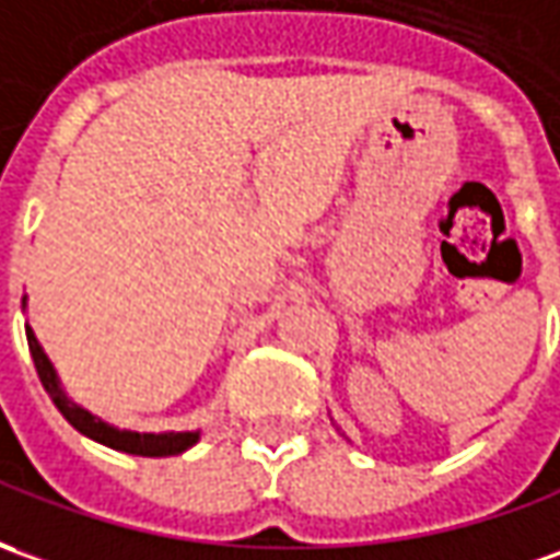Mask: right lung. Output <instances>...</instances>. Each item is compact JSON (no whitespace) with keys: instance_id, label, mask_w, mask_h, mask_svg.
Returning a JSON list of instances; mask_svg holds the SVG:
<instances>
[{"instance_id":"1","label":"right lung","mask_w":560,"mask_h":560,"mask_svg":"<svg viewBox=\"0 0 560 560\" xmlns=\"http://www.w3.org/2000/svg\"><path fill=\"white\" fill-rule=\"evenodd\" d=\"M26 345H30V353H33L38 381H42L45 393H48V396L54 399V405L60 408V415H63V418H67L79 433L91 435L94 442H103V445H109V448L115 451H127V454H140V457H167V454H183L185 448H191V445L198 442V433H161V435L127 433V430H115V427H109V423L96 420L94 415H88L84 408H79L75 402H69L67 393L60 390L51 362H48V357L42 353V347H38L36 335H33L30 326H26Z\"/></svg>"}]
</instances>
